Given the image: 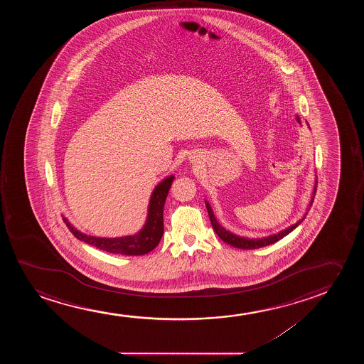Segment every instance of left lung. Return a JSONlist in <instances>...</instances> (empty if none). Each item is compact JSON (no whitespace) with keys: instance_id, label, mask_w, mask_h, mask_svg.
I'll return each mask as SVG.
<instances>
[{"instance_id":"left-lung-1","label":"left lung","mask_w":364,"mask_h":364,"mask_svg":"<svg viewBox=\"0 0 364 364\" xmlns=\"http://www.w3.org/2000/svg\"><path fill=\"white\" fill-rule=\"evenodd\" d=\"M316 183H317V181H316ZM314 195H316V185H314V195H312V199H311L309 206H312V204H314ZM205 204H206V209H208V213H209L210 221H211V225H213V228H214L215 232L218 234V236H219L220 239L223 240L224 242L231 245V246H234V247H237V249H259V247H264V246L274 244V242H277L279 240L284 237L286 235H289L291 231H294V230L302 223V220L306 218V215H304V218L299 220V223H296V224L289 226V228H287L286 230H282L279 234L271 235V236L262 237V239H246V237H241V236L234 235L232 232H230L228 230L224 229V228L218 223L216 218H215L214 213H213V210L210 208L209 203H205Z\"/></svg>"}]
</instances>
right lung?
I'll use <instances>...</instances> for the list:
<instances>
[{"label": "right lung", "mask_w": 364, "mask_h": 364, "mask_svg": "<svg viewBox=\"0 0 364 364\" xmlns=\"http://www.w3.org/2000/svg\"><path fill=\"white\" fill-rule=\"evenodd\" d=\"M173 180H174V176L171 175L169 178L163 180L155 188L151 198H150L148 219H146L144 228L140 230L138 234L133 235V236L115 237V239L88 236V235L82 234L80 231L75 229L68 223V220H65L67 228L77 239L85 241L92 246H95L97 249L103 250L110 254L125 255V256H140V255L148 254L158 246L161 236L164 234L163 213H164L165 200L169 193Z\"/></svg>", "instance_id": "obj_1"}]
</instances>
